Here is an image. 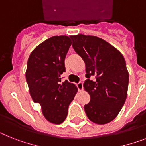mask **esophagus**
I'll list each match as a JSON object with an SVG mask.
<instances>
[{"instance_id":"34e87169","label":"esophagus","mask_w":146,"mask_h":146,"mask_svg":"<svg viewBox=\"0 0 146 146\" xmlns=\"http://www.w3.org/2000/svg\"><path fill=\"white\" fill-rule=\"evenodd\" d=\"M77 86H78V91H80V92L84 90V85H83V83H82V82L78 83V84H77Z\"/></svg>"}]
</instances>
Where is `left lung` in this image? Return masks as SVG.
<instances>
[{
  "label": "left lung",
  "instance_id": "1",
  "mask_svg": "<svg viewBox=\"0 0 146 146\" xmlns=\"http://www.w3.org/2000/svg\"><path fill=\"white\" fill-rule=\"evenodd\" d=\"M73 48L86 66L84 87L90 102L84 110L88 119L98 125L110 123L116 118L127 95L129 74L123 55L102 38L94 36H71ZM95 76L94 81L89 80Z\"/></svg>",
  "mask_w": 146,
  "mask_h": 146
}]
</instances>
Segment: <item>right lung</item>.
Listing matches in <instances>:
<instances>
[{"mask_svg":"<svg viewBox=\"0 0 146 146\" xmlns=\"http://www.w3.org/2000/svg\"><path fill=\"white\" fill-rule=\"evenodd\" d=\"M71 44V38L65 35L50 37L36 47L27 60L25 76L31 98L40 104L44 117L56 125L66 119L78 92L74 84L67 80L61 83Z\"/></svg>","mask_w":146,"mask_h":146,"instance_id":"obj_1","label":"right lung"}]
</instances>
